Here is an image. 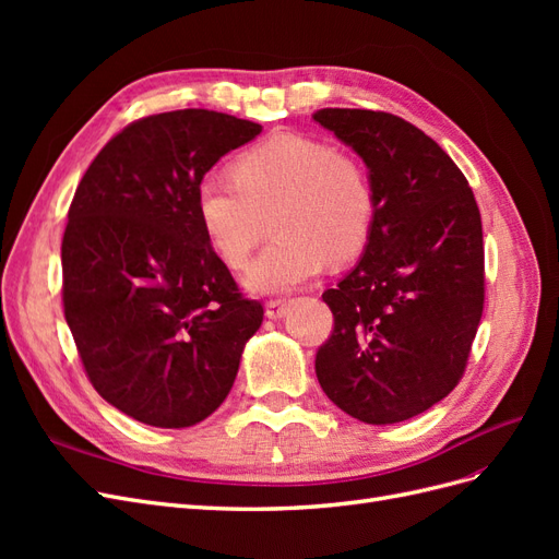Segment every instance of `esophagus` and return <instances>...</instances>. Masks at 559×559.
I'll return each mask as SVG.
<instances>
[{
  "mask_svg": "<svg viewBox=\"0 0 559 559\" xmlns=\"http://www.w3.org/2000/svg\"><path fill=\"white\" fill-rule=\"evenodd\" d=\"M284 314H286V300L284 298L267 300V306H265V317L267 319H282Z\"/></svg>",
  "mask_w": 559,
  "mask_h": 559,
  "instance_id": "34e87169",
  "label": "esophagus"
}]
</instances>
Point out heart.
<instances>
[{
    "instance_id": "1",
    "label": "heart",
    "mask_w": 559,
    "mask_h": 559,
    "mask_svg": "<svg viewBox=\"0 0 559 559\" xmlns=\"http://www.w3.org/2000/svg\"><path fill=\"white\" fill-rule=\"evenodd\" d=\"M235 179L205 175L195 207L212 249L240 267L265 233L273 235L245 273L251 294H284L331 265L361 257L376 224V193L364 163L302 134H277L235 160Z\"/></svg>"
}]
</instances>
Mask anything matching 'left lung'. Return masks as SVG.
<instances>
[{
    "label": "left lung",
    "mask_w": 559,
    "mask_h": 559,
    "mask_svg": "<svg viewBox=\"0 0 559 559\" xmlns=\"http://www.w3.org/2000/svg\"><path fill=\"white\" fill-rule=\"evenodd\" d=\"M376 193L359 263L324 292L333 333L317 352L324 394L366 425L429 411L460 382L485 300L483 224L460 167L403 118L321 109Z\"/></svg>",
    "instance_id": "1"
}]
</instances>
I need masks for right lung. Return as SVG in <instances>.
Masks as SVG:
<instances>
[{
  "label": "right lung",
  "instance_id": "add662e5",
  "mask_svg": "<svg viewBox=\"0 0 559 559\" xmlns=\"http://www.w3.org/2000/svg\"><path fill=\"white\" fill-rule=\"evenodd\" d=\"M261 126L207 109L140 118L99 151L62 238V302L88 380L148 427L210 417L263 308L238 292L200 226L195 191Z\"/></svg>",
  "mask_w": 559,
  "mask_h": 559
}]
</instances>
